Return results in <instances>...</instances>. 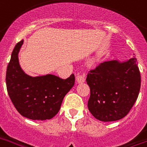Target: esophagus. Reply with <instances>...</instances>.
I'll return each instance as SVG.
<instances>
[{
    "label": "esophagus",
    "instance_id": "1",
    "mask_svg": "<svg viewBox=\"0 0 147 147\" xmlns=\"http://www.w3.org/2000/svg\"><path fill=\"white\" fill-rule=\"evenodd\" d=\"M85 80H86L85 77L83 76H82V75H78L76 76V81L79 82V83H82V82H84Z\"/></svg>",
    "mask_w": 147,
    "mask_h": 147
}]
</instances>
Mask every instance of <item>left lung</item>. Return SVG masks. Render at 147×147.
<instances>
[{"label": "left lung", "instance_id": "obj_1", "mask_svg": "<svg viewBox=\"0 0 147 147\" xmlns=\"http://www.w3.org/2000/svg\"><path fill=\"white\" fill-rule=\"evenodd\" d=\"M136 57L125 62L109 61L90 71L88 108L102 121H113L128 115L137 100L141 76Z\"/></svg>", "mask_w": 147, "mask_h": 147}]
</instances>
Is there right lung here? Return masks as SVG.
<instances>
[{
    "instance_id": "1",
    "label": "right lung",
    "mask_w": 147,
    "mask_h": 147,
    "mask_svg": "<svg viewBox=\"0 0 147 147\" xmlns=\"http://www.w3.org/2000/svg\"><path fill=\"white\" fill-rule=\"evenodd\" d=\"M23 40L13 50L6 71V86L11 100L18 113L32 120L51 119L57 115L65 96L75 84V76L62 79L54 75L32 77L18 62Z\"/></svg>"
}]
</instances>
